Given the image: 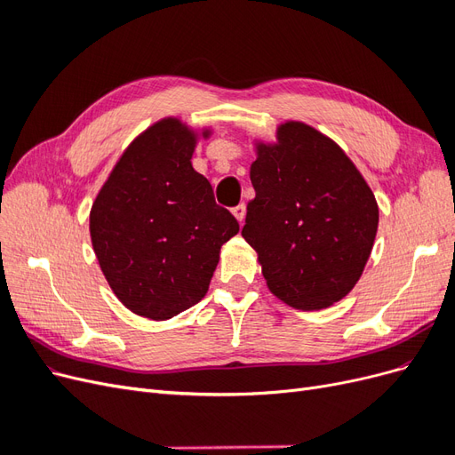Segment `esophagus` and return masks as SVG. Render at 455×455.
I'll return each instance as SVG.
<instances>
[{
  "mask_svg": "<svg viewBox=\"0 0 455 455\" xmlns=\"http://www.w3.org/2000/svg\"><path fill=\"white\" fill-rule=\"evenodd\" d=\"M231 212H233V216H235V218H237V222H239V224H243V220H244V214H246V206H244V204L241 203V204H237V206H235V209H233Z\"/></svg>",
  "mask_w": 455,
  "mask_h": 455,
  "instance_id": "obj_1",
  "label": "esophagus"
}]
</instances>
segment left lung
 Returning a JSON list of instances; mask_svg holds the SVG:
<instances>
[{"label":"left lung","instance_id":"8db88e82","mask_svg":"<svg viewBox=\"0 0 455 455\" xmlns=\"http://www.w3.org/2000/svg\"><path fill=\"white\" fill-rule=\"evenodd\" d=\"M241 235L258 254L273 296L301 311L346 298L361 279L378 233L370 186L332 139L284 121L277 140H254Z\"/></svg>","mask_w":455,"mask_h":455}]
</instances>
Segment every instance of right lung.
Masks as SVG:
<instances>
[{
    "label": "right lung",
    "mask_w": 455,
    "mask_h": 455,
    "mask_svg": "<svg viewBox=\"0 0 455 455\" xmlns=\"http://www.w3.org/2000/svg\"><path fill=\"white\" fill-rule=\"evenodd\" d=\"M211 127L159 119L125 148L96 196L92 251L117 299L134 315L167 321L204 298L220 249L239 224L218 206L191 157Z\"/></svg>",
    "instance_id": "1"
}]
</instances>
